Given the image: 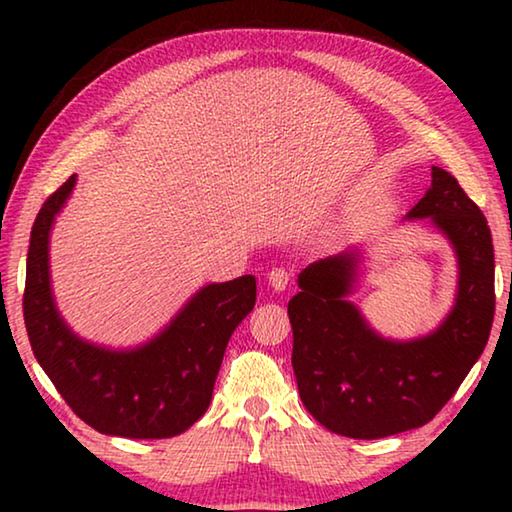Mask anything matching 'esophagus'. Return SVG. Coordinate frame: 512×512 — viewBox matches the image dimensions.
Instances as JSON below:
<instances>
[{
	"mask_svg": "<svg viewBox=\"0 0 512 512\" xmlns=\"http://www.w3.org/2000/svg\"><path fill=\"white\" fill-rule=\"evenodd\" d=\"M266 280L275 291H284L289 287V271L287 268H271L266 275Z\"/></svg>",
	"mask_w": 512,
	"mask_h": 512,
	"instance_id": "esophagus-1",
	"label": "esophagus"
}]
</instances>
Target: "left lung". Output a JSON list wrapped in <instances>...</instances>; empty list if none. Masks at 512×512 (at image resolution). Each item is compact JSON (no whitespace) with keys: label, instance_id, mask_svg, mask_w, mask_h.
<instances>
[{"label":"left lung","instance_id":"8db88e82","mask_svg":"<svg viewBox=\"0 0 512 512\" xmlns=\"http://www.w3.org/2000/svg\"><path fill=\"white\" fill-rule=\"evenodd\" d=\"M404 219H429L456 255L454 305L429 334L397 341L368 323L350 300L363 262L354 246L302 268L289 300L300 400L348 438H386L433 420L481 357L495 318L488 221L452 173L431 167V187Z\"/></svg>","mask_w":512,"mask_h":512}]
</instances>
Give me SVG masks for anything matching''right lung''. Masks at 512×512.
<instances>
[{
    "label": "right lung",
    "mask_w": 512,
    "mask_h": 512,
    "mask_svg": "<svg viewBox=\"0 0 512 512\" xmlns=\"http://www.w3.org/2000/svg\"><path fill=\"white\" fill-rule=\"evenodd\" d=\"M74 187L76 176L58 187L31 230L22 305L33 354L72 411L99 433L178 436L212 402L225 345L255 307V277L205 284L167 327L135 348L85 341L60 316L49 273L51 228Z\"/></svg>",
    "instance_id": "add662e5"
}]
</instances>
